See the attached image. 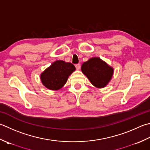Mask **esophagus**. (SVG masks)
Instances as JSON below:
<instances>
[{"mask_svg":"<svg viewBox=\"0 0 150 150\" xmlns=\"http://www.w3.org/2000/svg\"><path fill=\"white\" fill-rule=\"evenodd\" d=\"M75 67H76V69H77V70L80 69V68H81V64H76Z\"/></svg>","mask_w":150,"mask_h":150,"instance_id":"34e87169","label":"esophagus"}]
</instances>
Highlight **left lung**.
<instances>
[{
	"label": "left lung",
	"mask_w": 150,
	"mask_h": 150,
	"mask_svg": "<svg viewBox=\"0 0 150 150\" xmlns=\"http://www.w3.org/2000/svg\"><path fill=\"white\" fill-rule=\"evenodd\" d=\"M81 70L90 83L98 88L107 86L114 73L112 67L98 57L92 58L84 62Z\"/></svg>",
	"instance_id": "left-lung-1"
}]
</instances>
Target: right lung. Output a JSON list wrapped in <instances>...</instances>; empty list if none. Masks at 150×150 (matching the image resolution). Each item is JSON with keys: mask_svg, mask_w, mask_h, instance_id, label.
Listing matches in <instances>:
<instances>
[{"mask_svg": "<svg viewBox=\"0 0 150 150\" xmlns=\"http://www.w3.org/2000/svg\"><path fill=\"white\" fill-rule=\"evenodd\" d=\"M75 70V67L71 63L57 60L41 74V81L47 88L58 90L64 86Z\"/></svg>", "mask_w": 150, "mask_h": 150, "instance_id": "add662e5", "label": "right lung"}]
</instances>
